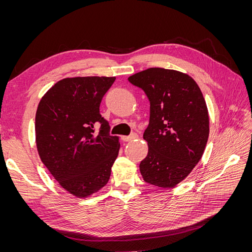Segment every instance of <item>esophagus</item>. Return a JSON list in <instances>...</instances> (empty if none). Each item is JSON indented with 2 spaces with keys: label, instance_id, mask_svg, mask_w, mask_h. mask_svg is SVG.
Here are the masks:
<instances>
[{
  "label": "esophagus",
  "instance_id": "esophagus-1",
  "mask_svg": "<svg viewBox=\"0 0 252 252\" xmlns=\"http://www.w3.org/2000/svg\"><path fill=\"white\" fill-rule=\"evenodd\" d=\"M136 138H138V134L133 132L130 135H123V136H122V140H123L124 142H129V141H131V140L136 139Z\"/></svg>",
  "mask_w": 252,
  "mask_h": 252
}]
</instances>
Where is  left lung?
I'll return each mask as SVG.
<instances>
[{"instance_id":"obj_1","label":"left lung","mask_w":252,"mask_h":252,"mask_svg":"<svg viewBox=\"0 0 252 252\" xmlns=\"http://www.w3.org/2000/svg\"><path fill=\"white\" fill-rule=\"evenodd\" d=\"M150 102L149 124L143 138L148 155L140 164L146 183L171 188L199 163L209 135V118L202 91L180 71L148 68L129 77Z\"/></svg>"}]
</instances>
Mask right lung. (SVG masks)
I'll use <instances>...</instances> for the list:
<instances>
[{"mask_svg": "<svg viewBox=\"0 0 252 252\" xmlns=\"http://www.w3.org/2000/svg\"><path fill=\"white\" fill-rule=\"evenodd\" d=\"M114 80L64 79L37 106L35 140L40 158L59 184L73 195L85 197L107 184L119 155V138L110 135L108 122L100 113L102 98Z\"/></svg>", "mask_w": 252, "mask_h": 252, "instance_id": "add662e5", "label": "right lung"}]
</instances>
